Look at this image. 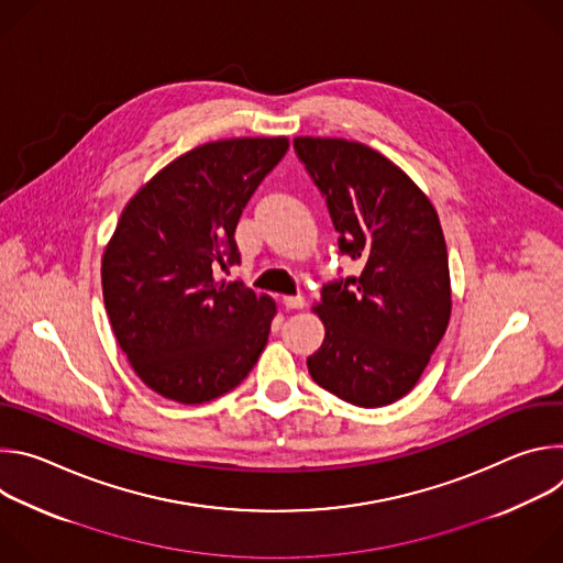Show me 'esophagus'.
Masks as SVG:
<instances>
[{
  "label": "esophagus",
  "instance_id": "1",
  "mask_svg": "<svg viewBox=\"0 0 563 563\" xmlns=\"http://www.w3.org/2000/svg\"><path fill=\"white\" fill-rule=\"evenodd\" d=\"M283 305L287 309H302L305 307V298L302 296H285L283 298Z\"/></svg>",
  "mask_w": 563,
  "mask_h": 563
}]
</instances>
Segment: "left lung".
Returning a JSON list of instances; mask_svg holds the SVG:
<instances>
[{"label": "left lung", "instance_id": "obj_1", "mask_svg": "<svg viewBox=\"0 0 563 563\" xmlns=\"http://www.w3.org/2000/svg\"><path fill=\"white\" fill-rule=\"evenodd\" d=\"M294 148L328 200L339 247L365 267L323 287L325 341L311 378L358 408L406 396L443 339L452 287L439 213L419 185L367 144L300 135Z\"/></svg>", "mask_w": 563, "mask_h": 563}]
</instances>
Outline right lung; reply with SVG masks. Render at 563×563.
Returning <instances> with one entry per match:
<instances>
[{
    "label": "right lung",
    "instance_id": "obj_1",
    "mask_svg": "<svg viewBox=\"0 0 563 563\" xmlns=\"http://www.w3.org/2000/svg\"><path fill=\"white\" fill-rule=\"evenodd\" d=\"M287 148L285 135L200 144L122 209L102 256L104 307L133 372L159 396L205 404L265 350L274 298L213 274L240 263V213Z\"/></svg>",
    "mask_w": 563,
    "mask_h": 563
}]
</instances>
